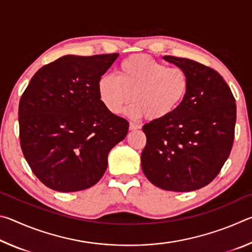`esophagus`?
I'll list each match as a JSON object with an SVG mask.
<instances>
[{
  "mask_svg": "<svg viewBox=\"0 0 252 252\" xmlns=\"http://www.w3.org/2000/svg\"><path fill=\"white\" fill-rule=\"evenodd\" d=\"M130 130H136V129H140L141 127V126L140 125H136V123L134 122H130Z\"/></svg>",
  "mask_w": 252,
  "mask_h": 252,
  "instance_id": "esophagus-1",
  "label": "esophagus"
}]
</instances>
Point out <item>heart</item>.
I'll return each mask as SVG.
<instances>
[{"instance_id": "heart-1", "label": "heart", "mask_w": 252, "mask_h": 252, "mask_svg": "<svg viewBox=\"0 0 252 252\" xmlns=\"http://www.w3.org/2000/svg\"><path fill=\"white\" fill-rule=\"evenodd\" d=\"M188 72L179 66H168L146 54L131 55L120 63L118 76L103 74L97 82L102 103L111 113L127 110L132 117L161 121L176 111L189 90Z\"/></svg>"}]
</instances>
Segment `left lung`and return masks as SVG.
<instances>
[{"instance_id": "8db88e82", "label": "left lung", "mask_w": 252, "mask_h": 252, "mask_svg": "<svg viewBox=\"0 0 252 252\" xmlns=\"http://www.w3.org/2000/svg\"><path fill=\"white\" fill-rule=\"evenodd\" d=\"M163 59L188 72L190 87L171 116L143 126L142 170L161 189L189 192L209 185L227 161L234 139L236 100L211 67L171 55Z\"/></svg>"}]
</instances>
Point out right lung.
Returning a JSON list of instances; mask_svg holds the SVG:
<instances>
[{
    "instance_id": "right-lung-1",
    "label": "right lung",
    "mask_w": 252,
    "mask_h": 252,
    "mask_svg": "<svg viewBox=\"0 0 252 252\" xmlns=\"http://www.w3.org/2000/svg\"><path fill=\"white\" fill-rule=\"evenodd\" d=\"M119 53L64 55L33 75L19 104L20 143L36 178L60 192L94 186L129 122L106 110L97 82Z\"/></svg>"
}]
</instances>
